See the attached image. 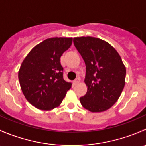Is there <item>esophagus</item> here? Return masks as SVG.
I'll list each match as a JSON object with an SVG mask.
<instances>
[{"mask_svg":"<svg viewBox=\"0 0 146 146\" xmlns=\"http://www.w3.org/2000/svg\"><path fill=\"white\" fill-rule=\"evenodd\" d=\"M80 78H76V79H75L74 80H73V83L74 84H78V83H79V82H80Z\"/></svg>","mask_w":146,"mask_h":146,"instance_id":"esophagus-1","label":"esophagus"}]
</instances>
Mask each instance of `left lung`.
<instances>
[{
	"mask_svg": "<svg viewBox=\"0 0 146 146\" xmlns=\"http://www.w3.org/2000/svg\"><path fill=\"white\" fill-rule=\"evenodd\" d=\"M73 44L86 66V95L80 98L84 108L92 112L110 109L124 88L126 68L115 48L100 39L73 38Z\"/></svg>",
	"mask_w": 146,
	"mask_h": 146,
	"instance_id": "obj_1",
	"label": "left lung"
}]
</instances>
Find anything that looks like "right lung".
<instances>
[{"label":"right lung","instance_id":"right-lung-1","mask_svg":"<svg viewBox=\"0 0 146 146\" xmlns=\"http://www.w3.org/2000/svg\"><path fill=\"white\" fill-rule=\"evenodd\" d=\"M72 38L47 39L32 48L18 73L22 91L27 100L42 110L58 107L71 88L64 79L61 56L72 44Z\"/></svg>","mask_w":146,"mask_h":146}]
</instances>
